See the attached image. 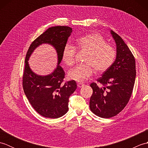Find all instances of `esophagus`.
Segmentation results:
<instances>
[{"label": "esophagus", "instance_id": "34e87169", "mask_svg": "<svg viewBox=\"0 0 148 148\" xmlns=\"http://www.w3.org/2000/svg\"><path fill=\"white\" fill-rule=\"evenodd\" d=\"M84 85V84L83 83H77V87L78 88H81V87H83Z\"/></svg>", "mask_w": 148, "mask_h": 148}]
</instances>
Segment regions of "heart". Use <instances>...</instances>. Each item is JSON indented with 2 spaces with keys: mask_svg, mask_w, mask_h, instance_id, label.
I'll return each mask as SVG.
<instances>
[{
  "mask_svg": "<svg viewBox=\"0 0 148 148\" xmlns=\"http://www.w3.org/2000/svg\"><path fill=\"white\" fill-rule=\"evenodd\" d=\"M76 48L86 51L84 61L71 69L68 72L69 79L83 82L92 76L94 72L102 73L112 65L116 56L115 49L107 42L99 34L93 33L80 37L76 40ZM76 50L70 45H66L62 51V61L71 66L75 62Z\"/></svg>",
  "mask_w": 148,
  "mask_h": 148,
  "instance_id": "heart-1",
  "label": "heart"
}]
</instances>
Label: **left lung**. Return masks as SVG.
Segmentation results:
<instances>
[{"mask_svg":"<svg viewBox=\"0 0 148 148\" xmlns=\"http://www.w3.org/2000/svg\"><path fill=\"white\" fill-rule=\"evenodd\" d=\"M116 45V58L110 68L97 79L103 85L91 83L90 108L95 115L109 118L120 112L129 101L136 76V60L121 37L111 30Z\"/></svg>","mask_w":148,"mask_h":148,"instance_id":"8db88e82","label":"left lung"}]
</instances>
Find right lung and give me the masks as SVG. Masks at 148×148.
I'll use <instances>...</instances> for the list:
<instances>
[{"instance_id":"right-lung-1","label":"right lung","mask_w":148,"mask_h":148,"mask_svg":"<svg viewBox=\"0 0 148 148\" xmlns=\"http://www.w3.org/2000/svg\"><path fill=\"white\" fill-rule=\"evenodd\" d=\"M72 32L67 26L52 27L47 29L31 44L27 53L23 75V88L31 106L45 118H58L69 110V98L77 88L74 80L64 83L65 72L59 64L68 38ZM49 43L54 47L58 55V67L51 74L39 76L31 70L27 61L37 47Z\"/></svg>"}]
</instances>
